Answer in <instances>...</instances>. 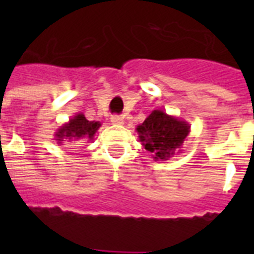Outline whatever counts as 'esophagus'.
<instances>
[{"instance_id":"34e87169","label":"esophagus","mask_w":254,"mask_h":254,"mask_svg":"<svg viewBox=\"0 0 254 254\" xmlns=\"http://www.w3.org/2000/svg\"><path fill=\"white\" fill-rule=\"evenodd\" d=\"M111 123L115 124V125H121V124L124 123V119L121 117V116L115 115V116H112V117H111Z\"/></svg>"}]
</instances>
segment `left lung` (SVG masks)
Listing matches in <instances>:
<instances>
[{
    "label": "left lung",
    "instance_id": "obj_1",
    "mask_svg": "<svg viewBox=\"0 0 254 254\" xmlns=\"http://www.w3.org/2000/svg\"><path fill=\"white\" fill-rule=\"evenodd\" d=\"M190 124L175 116L155 109L135 127L139 142L150 151L154 161H167L181 153L182 145L190 134Z\"/></svg>",
    "mask_w": 254,
    "mask_h": 254
}]
</instances>
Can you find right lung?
<instances>
[{
	"label": "right lung",
	"instance_id": "add662e5",
	"mask_svg": "<svg viewBox=\"0 0 254 254\" xmlns=\"http://www.w3.org/2000/svg\"><path fill=\"white\" fill-rule=\"evenodd\" d=\"M100 127V121H88L83 113H76L69 119L68 123L58 127L55 131V141L58 145H63L64 141H92Z\"/></svg>",
	"mask_w": 254,
	"mask_h": 254
}]
</instances>
